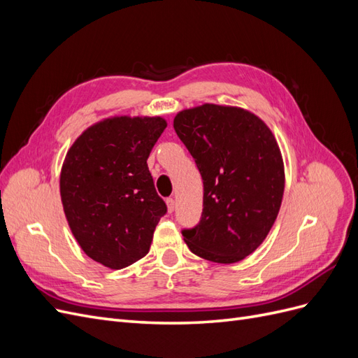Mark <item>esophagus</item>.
Instances as JSON below:
<instances>
[{
  "mask_svg": "<svg viewBox=\"0 0 358 358\" xmlns=\"http://www.w3.org/2000/svg\"><path fill=\"white\" fill-rule=\"evenodd\" d=\"M175 208H176V203H175V199H167V209H169V212L171 213L173 210H175Z\"/></svg>",
  "mask_w": 358,
  "mask_h": 358,
  "instance_id": "1",
  "label": "esophagus"
}]
</instances>
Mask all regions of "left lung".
<instances>
[{"label": "left lung", "mask_w": 358, "mask_h": 358, "mask_svg": "<svg viewBox=\"0 0 358 358\" xmlns=\"http://www.w3.org/2000/svg\"><path fill=\"white\" fill-rule=\"evenodd\" d=\"M175 131L203 179V212L183 229L191 252L209 262H241L263 243L276 220L285 175L279 146L254 113L216 104L182 110Z\"/></svg>", "instance_id": "obj_1"}]
</instances>
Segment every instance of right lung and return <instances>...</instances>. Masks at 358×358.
I'll return each instance as SVG.
<instances>
[{
  "mask_svg": "<svg viewBox=\"0 0 358 358\" xmlns=\"http://www.w3.org/2000/svg\"><path fill=\"white\" fill-rule=\"evenodd\" d=\"M167 127L162 117L106 119L76 140L61 171V200L83 252L110 268L143 258L167 206L148 157Z\"/></svg>",
  "mask_w": 358,
  "mask_h": 358,
  "instance_id": "add662e5",
  "label": "right lung"
}]
</instances>
